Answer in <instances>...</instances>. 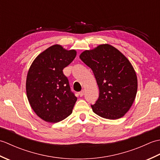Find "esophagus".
I'll use <instances>...</instances> for the list:
<instances>
[{"label":"esophagus","mask_w":160,"mask_h":160,"mask_svg":"<svg viewBox=\"0 0 160 160\" xmlns=\"http://www.w3.org/2000/svg\"><path fill=\"white\" fill-rule=\"evenodd\" d=\"M84 90H82V91H80V92H79V95H80V97L83 96H84Z\"/></svg>","instance_id":"1"}]
</instances>
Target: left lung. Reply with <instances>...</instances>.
I'll list each match as a JSON object with an SVG mask.
<instances>
[{
  "instance_id": "1",
  "label": "left lung",
  "mask_w": 160,
  "mask_h": 160,
  "mask_svg": "<svg viewBox=\"0 0 160 160\" xmlns=\"http://www.w3.org/2000/svg\"><path fill=\"white\" fill-rule=\"evenodd\" d=\"M80 58L93 71L99 87V98L91 104L93 111L109 120L123 117L138 90L136 73L128 60L108 44L84 51Z\"/></svg>"
}]
</instances>
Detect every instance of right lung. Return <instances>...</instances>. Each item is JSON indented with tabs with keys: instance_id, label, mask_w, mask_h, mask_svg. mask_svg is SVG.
Segmentation results:
<instances>
[{
	"instance_id": "right-lung-1",
	"label": "right lung",
	"mask_w": 160,
	"mask_h": 160,
	"mask_svg": "<svg viewBox=\"0 0 160 160\" xmlns=\"http://www.w3.org/2000/svg\"><path fill=\"white\" fill-rule=\"evenodd\" d=\"M76 56L58 45L49 47L37 56L28 71L26 91L29 104L43 120L56 123L72 113L77 98L63 73Z\"/></svg>"
}]
</instances>
